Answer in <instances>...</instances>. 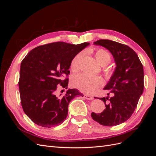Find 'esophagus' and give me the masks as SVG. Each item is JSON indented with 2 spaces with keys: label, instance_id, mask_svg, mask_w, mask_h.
<instances>
[{
  "label": "esophagus",
  "instance_id": "esophagus-1",
  "mask_svg": "<svg viewBox=\"0 0 156 156\" xmlns=\"http://www.w3.org/2000/svg\"><path fill=\"white\" fill-rule=\"evenodd\" d=\"M84 98L87 99V100H92L94 99V97L92 96H90V95H87V94H85L84 95Z\"/></svg>",
  "mask_w": 156,
  "mask_h": 156
}]
</instances>
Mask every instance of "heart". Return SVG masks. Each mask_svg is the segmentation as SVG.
Returning a JSON list of instances; mask_svg holds the SVG:
<instances>
[{
	"mask_svg": "<svg viewBox=\"0 0 156 156\" xmlns=\"http://www.w3.org/2000/svg\"><path fill=\"white\" fill-rule=\"evenodd\" d=\"M84 55L83 52H80L74 56L71 62V69L72 72H77L80 68V62ZM95 56L101 66H106L111 61V56L108 52L105 49H99L96 50ZM105 75L107 79H109L114 74V71L109 68L105 69ZM73 86L87 94L92 93L97 88L102 86L103 80L101 77L97 75H92L87 73L78 74L72 79Z\"/></svg>",
	"mask_w": 156,
	"mask_h": 156,
	"instance_id": "1",
	"label": "heart"
}]
</instances>
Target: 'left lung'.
I'll list each match as a JSON object with an SVG mask.
<instances>
[{"instance_id":"left-lung-1","label":"left lung","mask_w":156,"mask_h":156,"mask_svg":"<svg viewBox=\"0 0 156 156\" xmlns=\"http://www.w3.org/2000/svg\"><path fill=\"white\" fill-rule=\"evenodd\" d=\"M94 45L104 47L112 55L116 64L114 74L104 90L108 96L100 98L106 108L91 116L101 125L114 126L128 120L137 105L144 90V70L138 55L129 46L109 40H99ZM111 93L112 96H108Z\"/></svg>"}]
</instances>
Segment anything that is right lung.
<instances>
[{
  "instance_id": "obj_1",
  "label": "right lung",
  "mask_w": 156,
  "mask_h": 156,
  "mask_svg": "<svg viewBox=\"0 0 156 156\" xmlns=\"http://www.w3.org/2000/svg\"><path fill=\"white\" fill-rule=\"evenodd\" d=\"M90 44L73 45L55 42L36 47L21 64L19 88L25 114L44 127L60 125L66 120L68 105L75 97H83L77 89H69L57 95V86L67 89L69 68L74 56Z\"/></svg>"
}]
</instances>
